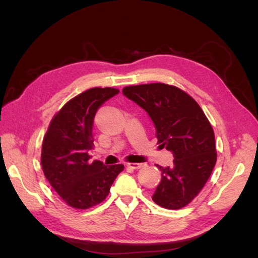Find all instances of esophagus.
Here are the masks:
<instances>
[{"instance_id": "34e87169", "label": "esophagus", "mask_w": 258, "mask_h": 258, "mask_svg": "<svg viewBox=\"0 0 258 258\" xmlns=\"http://www.w3.org/2000/svg\"><path fill=\"white\" fill-rule=\"evenodd\" d=\"M126 166L130 168H133V169H139L141 167H143L144 164L143 163H127L126 164Z\"/></svg>"}]
</instances>
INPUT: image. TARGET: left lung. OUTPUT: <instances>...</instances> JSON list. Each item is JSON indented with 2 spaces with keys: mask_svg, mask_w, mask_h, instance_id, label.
Listing matches in <instances>:
<instances>
[{
  "mask_svg": "<svg viewBox=\"0 0 258 258\" xmlns=\"http://www.w3.org/2000/svg\"><path fill=\"white\" fill-rule=\"evenodd\" d=\"M123 94L150 115L157 144L173 153V165L163 167L152 200L167 210H179L193 201L216 163L215 135L193 97L176 86L151 83L126 86Z\"/></svg>",
  "mask_w": 258,
  "mask_h": 258,
  "instance_id": "8db88e82",
  "label": "left lung"
}]
</instances>
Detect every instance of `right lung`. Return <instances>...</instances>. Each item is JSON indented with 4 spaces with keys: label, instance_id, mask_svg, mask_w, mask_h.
<instances>
[{
    "label": "right lung",
    "instance_id": "add662e5",
    "mask_svg": "<svg viewBox=\"0 0 258 258\" xmlns=\"http://www.w3.org/2000/svg\"><path fill=\"white\" fill-rule=\"evenodd\" d=\"M118 92L113 87H93L73 97L54 115L43 139V173L71 207L86 210L100 204L124 169L123 164L105 166L100 161L89 162L95 114Z\"/></svg>",
    "mask_w": 258,
    "mask_h": 258
}]
</instances>
